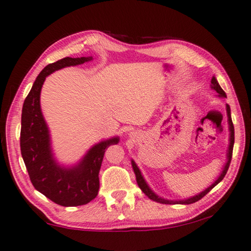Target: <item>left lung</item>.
Listing matches in <instances>:
<instances>
[{"label": "left lung", "mask_w": 251, "mask_h": 251, "mask_svg": "<svg viewBox=\"0 0 251 251\" xmlns=\"http://www.w3.org/2000/svg\"><path fill=\"white\" fill-rule=\"evenodd\" d=\"M211 89H213L214 91H216V97L221 98V99H226L227 95L224 92V90L221 88L220 83H218L217 80L215 76L213 75V78L211 80ZM226 113H227V123H228V130H229V145H228V148H227V152H226V163L223 167V170L220 173V176H217V179L213 182V183L206 188L205 190H203L202 192H200L198 194H195L194 197H191L188 199H183V200H167L165 198H161L159 197V195L152 191V189L150 188L148 185L147 181L145 180L144 176L141 175V171L138 168V166L136 165V162L131 159V167H133V170L135 172V176H136V181H137V184L140 188V190L143 191V192L147 195V197L152 200L154 202H158V203H162V204H192L198 202L199 200H201L204 195H206L209 191H211L214 186H216L220 182L224 179V176L226 175L227 170H228V167L230 165V160H231V154H233V148H234V141H235V131H234V125H233V121H231V115H230V107L228 104H226Z\"/></svg>", "instance_id": "obj_1"}]
</instances>
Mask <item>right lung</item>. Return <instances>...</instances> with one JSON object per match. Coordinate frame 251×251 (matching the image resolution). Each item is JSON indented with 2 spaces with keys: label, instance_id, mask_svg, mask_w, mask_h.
Wrapping results in <instances>:
<instances>
[{
  "label": "right lung",
  "instance_id": "1",
  "mask_svg": "<svg viewBox=\"0 0 251 251\" xmlns=\"http://www.w3.org/2000/svg\"><path fill=\"white\" fill-rule=\"evenodd\" d=\"M93 60V57H66L46 66L36 78L22 110L21 151L35 189L61 206H79L97 198L99 172L104 152L120 141L118 136L94 144L78 162L61 165L52 149L49 127L40 107V92L52 72Z\"/></svg>",
  "mask_w": 251,
  "mask_h": 251
}]
</instances>
